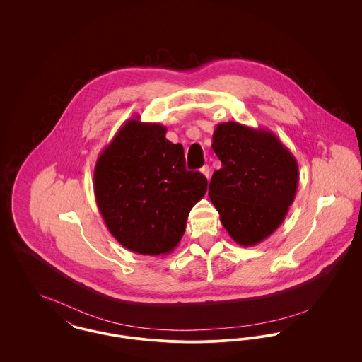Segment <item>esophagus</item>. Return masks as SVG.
Wrapping results in <instances>:
<instances>
[{
    "label": "esophagus",
    "mask_w": 362,
    "mask_h": 362,
    "mask_svg": "<svg viewBox=\"0 0 362 362\" xmlns=\"http://www.w3.org/2000/svg\"><path fill=\"white\" fill-rule=\"evenodd\" d=\"M201 173H202V175H204L206 179H209V177H210V168H209V165H204V167L201 168Z\"/></svg>",
    "instance_id": "obj_1"
}]
</instances>
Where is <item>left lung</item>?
I'll return each mask as SVG.
<instances>
[{
	"label": "left lung",
	"instance_id": "1",
	"mask_svg": "<svg viewBox=\"0 0 362 362\" xmlns=\"http://www.w3.org/2000/svg\"><path fill=\"white\" fill-rule=\"evenodd\" d=\"M211 148L223 167L213 173L209 197L229 236L257 245L284 223L298 185V164L270 130L239 122L216 126Z\"/></svg>",
	"mask_w": 362,
	"mask_h": 362
}]
</instances>
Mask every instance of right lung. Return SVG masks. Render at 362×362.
I'll return each mask as SVG.
<instances>
[{
    "instance_id": "1",
    "label": "right lung",
    "mask_w": 362,
    "mask_h": 362,
    "mask_svg": "<svg viewBox=\"0 0 362 362\" xmlns=\"http://www.w3.org/2000/svg\"><path fill=\"white\" fill-rule=\"evenodd\" d=\"M160 123L132 118L98 157L93 191L110 233L141 255H167L185 235L206 177L186 170L180 144Z\"/></svg>"
}]
</instances>
